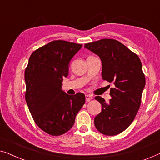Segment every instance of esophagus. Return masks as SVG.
<instances>
[{
    "instance_id": "esophagus-1",
    "label": "esophagus",
    "mask_w": 160,
    "mask_h": 160,
    "mask_svg": "<svg viewBox=\"0 0 160 160\" xmlns=\"http://www.w3.org/2000/svg\"><path fill=\"white\" fill-rule=\"evenodd\" d=\"M85 98H86V100L87 102L90 101V100L93 98L92 96L90 95H85Z\"/></svg>"
}]
</instances>
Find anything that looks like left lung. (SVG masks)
Here are the masks:
<instances>
[{
  "mask_svg": "<svg viewBox=\"0 0 160 160\" xmlns=\"http://www.w3.org/2000/svg\"><path fill=\"white\" fill-rule=\"evenodd\" d=\"M84 48L99 56L102 79L114 84L108 102L100 96L95 97L102 105V111L94 119L95 126L103 135H118L130 125L141 106L146 84L141 60L114 39L86 43Z\"/></svg>",
  "mask_w": 160,
  "mask_h": 160,
  "instance_id": "1",
  "label": "left lung"
}]
</instances>
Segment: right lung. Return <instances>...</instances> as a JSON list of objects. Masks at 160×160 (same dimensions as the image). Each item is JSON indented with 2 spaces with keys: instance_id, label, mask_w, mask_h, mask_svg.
Instances as JSON below:
<instances>
[{
  "instance_id": "right-lung-1",
  "label": "right lung",
  "mask_w": 160,
  "mask_h": 160,
  "mask_svg": "<svg viewBox=\"0 0 160 160\" xmlns=\"http://www.w3.org/2000/svg\"><path fill=\"white\" fill-rule=\"evenodd\" d=\"M82 44L58 40L34 51L25 72V100L35 122L52 135H60L73 127L85 95H69L62 89L68 75L69 62Z\"/></svg>"
}]
</instances>
